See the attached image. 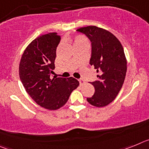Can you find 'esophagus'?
<instances>
[{"mask_svg":"<svg viewBox=\"0 0 149 149\" xmlns=\"http://www.w3.org/2000/svg\"><path fill=\"white\" fill-rule=\"evenodd\" d=\"M78 81H79V83H80V85H81V86L84 84V81L83 80V79H79Z\"/></svg>","mask_w":149,"mask_h":149,"instance_id":"esophagus-1","label":"esophagus"}]
</instances>
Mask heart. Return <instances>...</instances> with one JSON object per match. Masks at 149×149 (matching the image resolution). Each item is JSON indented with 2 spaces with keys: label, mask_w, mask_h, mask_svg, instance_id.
Masks as SVG:
<instances>
[{
  "label": "heart",
  "mask_w": 149,
  "mask_h": 149,
  "mask_svg": "<svg viewBox=\"0 0 149 149\" xmlns=\"http://www.w3.org/2000/svg\"><path fill=\"white\" fill-rule=\"evenodd\" d=\"M73 41L74 45H77L79 44V43L84 42H86V39H84L83 36H74Z\"/></svg>",
  "instance_id": "heart-1"
}]
</instances>
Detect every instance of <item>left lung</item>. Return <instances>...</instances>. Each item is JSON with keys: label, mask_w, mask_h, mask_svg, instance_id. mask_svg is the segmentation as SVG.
Segmentation results:
<instances>
[{"label": "left lung", "mask_w": 149, "mask_h": 149, "mask_svg": "<svg viewBox=\"0 0 149 149\" xmlns=\"http://www.w3.org/2000/svg\"><path fill=\"white\" fill-rule=\"evenodd\" d=\"M85 34L92 42L89 64L97 70L98 80L92 82L95 93L86 100L97 107L108 105L122 89L127 72V60L119 40L108 30L96 26L77 30Z\"/></svg>", "instance_id": "1"}]
</instances>
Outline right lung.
I'll use <instances>...</instances> for the list:
<instances>
[{
	"mask_svg": "<svg viewBox=\"0 0 149 149\" xmlns=\"http://www.w3.org/2000/svg\"><path fill=\"white\" fill-rule=\"evenodd\" d=\"M60 41L56 33L39 36L24 50L19 64V76L26 92L37 104L50 110L63 107L79 86L72 77L51 76Z\"/></svg>",
	"mask_w": 149,
	"mask_h": 149,
	"instance_id": "add662e5",
	"label": "right lung"
}]
</instances>
